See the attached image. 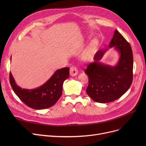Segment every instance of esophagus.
<instances>
[{"label":"esophagus","instance_id":"34e87169","mask_svg":"<svg viewBox=\"0 0 146 146\" xmlns=\"http://www.w3.org/2000/svg\"><path fill=\"white\" fill-rule=\"evenodd\" d=\"M78 73V70L76 67L75 66H72L70 68V76H74L77 75Z\"/></svg>","mask_w":146,"mask_h":146}]
</instances>
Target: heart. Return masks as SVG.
I'll list each match as a JSON object with an SVG mask.
<instances>
[{"instance_id": "b5f03b06", "label": "heart", "mask_w": 146, "mask_h": 146, "mask_svg": "<svg viewBox=\"0 0 146 146\" xmlns=\"http://www.w3.org/2000/svg\"><path fill=\"white\" fill-rule=\"evenodd\" d=\"M95 44V41H93V42L92 43V46H93Z\"/></svg>"}]
</instances>
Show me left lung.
<instances>
[{
  "mask_svg": "<svg viewBox=\"0 0 146 146\" xmlns=\"http://www.w3.org/2000/svg\"><path fill=\"white\" fill-rule=\"evenodd\" d=\"M109 47H114L120 54L115 66L99 63L106 50H99L94 56V62L89 64L85 70L89 78L86 93L99 103L117 100L128 90L133 82V56L131 45L115 30Z\"/></svg>",
  "mask_w": 146,
  "mask_h": 146,
  "instance_id": "obj_1",
  "label": "left lung"
}]
</instances>
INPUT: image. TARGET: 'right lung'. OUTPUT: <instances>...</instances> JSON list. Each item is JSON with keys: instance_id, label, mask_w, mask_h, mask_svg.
<instances>
[{"instance_id": "right-lung-1", "label": "right lung", "mask_w": 146, "mask_h": 146, "mask_svg": "<svg viewBox=\"0 0 146 146\" xmlns=\"http://www.w3.org/2000/svg\"><path fill=\"white\" fill-rule=\"evenodd\" d=\"M68 77V67L58 69L44 85L34 89L19 87L11 72L9 80L14 92L25 105L33 109L42 110L48 108L57 102L62 94L63 82Z\"/></svg>"}]
</instances>
